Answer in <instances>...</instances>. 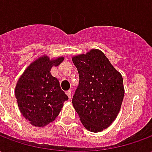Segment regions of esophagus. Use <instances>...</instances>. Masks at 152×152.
<instances>
[{
    "label": "esophagus",
    "mask_w": 152,
    "mask_h": 152,
    "mask_svg": "<svg viewBox=\"0 0 152 152\" xmlns=\"http://www.w3.org/2000/svg\"><path fill=\"white\" fill-rule=\"evenodd\" d=\"M66 95H67V97L69 98V99H71L72 98V91L71 90H68V91H66Z\"/></svg>",
    "instance_id": "1"
}]
</instances>
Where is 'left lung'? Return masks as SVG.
Masks as SVG:
<instances>
[{
    "mask_svg": "<svg viewBox=\"0 0 152 152\" xmlns=\"http://www.w3.org/2000/svg\"><path fill=\"white\" fill-rule=\"evenodd\" d=\"M72 62L80 77L73 107L86 129L101 132L120 112L124 95L122 76L100 50L75 55Z\"/></svg>",
    "mask_w": 152,
    "mask_h": 152,
    "instance_id": "left-lung-1",
    "label": "left lung"
}]
</instances>
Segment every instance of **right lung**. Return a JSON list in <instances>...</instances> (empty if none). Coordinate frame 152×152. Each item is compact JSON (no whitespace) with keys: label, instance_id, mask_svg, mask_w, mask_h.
I'll use <instances>...</instances> for the list:
<instances>
[{"label":"right lung","instance_id":"obj_1","mask_svg":"<svg viewBox=\"0 0 152 152\" xmlns=\"http://www.w3.org/2000/svg\"><path fill=\"white\" fill-rule=\"evenodd\" d=\"M63 57L38 58L25 69L15 87V97L22 115L36 127H44L55 120L68 97L59 81L50 73Z\"/></svg>","mask_w":152,"mask_h":152}]
</instances>
